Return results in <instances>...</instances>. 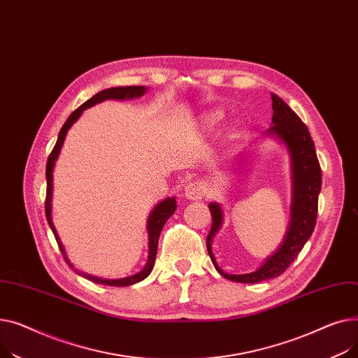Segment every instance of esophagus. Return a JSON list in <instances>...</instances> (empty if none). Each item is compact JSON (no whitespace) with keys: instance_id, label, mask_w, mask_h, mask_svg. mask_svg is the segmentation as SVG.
<instances>
[{"instance_id":"esophagus-1","label":"esophagus","mask_w":358,"mask_h":358,"mask_svg":"<svg viewBox=\"0 0 358 358\" xmlns=\"http://www.w3.org/2000/svg\"><path fill=\"white\" fill-rule=\"evenodd\" d=\"M183 195L189 201H198V199H202V196L205 195V189L199 182H192L185 186Z\"/></svg>"}]
</instances>
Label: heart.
I'll return each instance as SVG.
<instances>
[{
    "label": "heart",
    "mask_w": 358,
    "mask_h": 358,
    "mask_svg": "<svg viewBox=\"0 0 358 358\" xmlns=\"http://www.w3.org/2000/svg\"><path fill=\"white\" fill-rule=\"evenodd\" d=\"M221 117H222L221 111L208 113V114L203 117V124H206V127H214V125H217V122L221 120Z\"/></svg>",
    "instance_id": "b5f03b06"
}]
</instances>
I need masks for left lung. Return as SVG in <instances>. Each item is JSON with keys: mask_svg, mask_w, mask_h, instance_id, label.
Segmentation results:
<instances>
[{"mask_svg": "<svg viewBox=\"0 0 358 358\" xmlns=\"http://www.w3.org/2000/svg\"><path fill=\"white\" fill-rule=\"evenodd\" d=\"M271 127L266 130L262 137L278 140L285 145L289 156L290 214L283 241L275 250V253H271L255 271L244 273V275H228L218 266L213 253V240L224 224V209L218 202L208 205L213 215V227L206 238L209 257L222 278L238 283H259L280 276L290 263L298 257L317 224L322 173L317 152H315V144L308 127L295 111L276 94H271ZM248 160L250 156L247 153H240L236 157V167L238 171L242 169L240 172L245 171V166L250 163Z\"/></svg>", "mask_w": 358, "mask_h": 358, "instance_id": "8db88e82", "label": "left lung"}]
</instances>
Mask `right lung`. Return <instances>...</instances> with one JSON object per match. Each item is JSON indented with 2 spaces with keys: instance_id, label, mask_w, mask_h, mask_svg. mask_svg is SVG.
<instances>
[{
  "instance_id": "1",
  "label": "right lung",
  "mask_w": 358,
  "mask_h": 358,
  "mask_svg": "<svg viewBox=\"0 0 358 358\" xmlns=\"http://www.w3.org/2000/svg\"><path fill=\"white\" fill-rule=\"evenodd\" d=\"M145 92H147V87H117V88L103 90V91L95 94L91 99H88L87 102H83L78 110H75L69 115L66 122L63 124V127L60 129V133H59V137H57L55 149L52 150V153H50V156L48 159V164H46V180H48L46 218H48L49 227L52 228L53 236H55V238H56V241L59 244V248L62 251V255H63V257H65L66 263L71 266V268L76 273V275H79L82 278H87L88 280H91L94 283L107 285V286H130V285H134V283H138V282L144 280L147 276L150 275L152 270H153V266H155L156 255H157V244H159V237H160V233H162V228H163L164 222L175 214L176 208H178L176 198L175 196H169V198L160 201L152 209L149 218H147L145 229H147V238H149V244H147V245H149V256H147L145 266L140 271H137L136 275H131V276H127V278H121V279H102V278H96V276L88 275V273H83V271L78 270L71 263V260H69V257L66 255L65 245H63V243H62V240H60V237L57 234V231H56V227L53 224V218H52V199H53V171H55V164H56V160H57V157L60 155V150H62V147H63V143H65V138H66V134H68L69 129L79 120L82 113L85 111L87 108H91V107H94L95 103L103 102V101H107V99L125 101V99L140 98Z\"/></svg>"
}]
</instances>
